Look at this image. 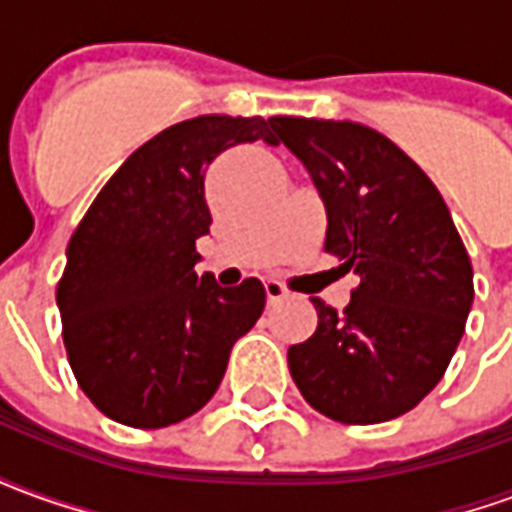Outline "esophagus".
<instances>
[{
  "label": "esophagus",
  "instance_id": "esophagus-1",
  "mask_svg": "<svg viewBox=\"0 0 512 512\" xmlns=\"http://www.w3.org/2000/svg\"><path fill=\"white\" fill-rule=\"evenodd\" d=\"M288 296V290H285V285L282 282H274V279H268L266 282V299L268 304H277V301H282Z\"/></svg>",
  "mask_w": 512,
  "mask_h": 512
}]
</instances>
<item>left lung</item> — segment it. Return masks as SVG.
I'll return each instance as SVG.
<instances>
[{"mask_svg":"<svg viewBox=\"0 0 512 512\" xmlns=\"http://www.w3.org/2000/svg\"><path fill=\"white\" fill-rule=\"evenodd\" d=\"M326 205L323 249L359 274L340 315L312 299L318 329L290 345V376L323 417L376 425L439 384L472 310V260L433 180L351 120L271 117Z\"/></svg>","mask_w":512,"mask_h":512,"instance_id":"8db88e82","label":"left lung"}]
</instances>
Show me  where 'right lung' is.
Listing matches in <instances>:
<instances>
[{"label": "right lung", "mask_w": 512, "mask_h": 512, "mask_svg": "<svg viewBox=\"0 0 512 512\" xmlns=\"http://www.w3.org/2000/svg\"><path fill=\"white\" fill-rule=\"evenodd\" d=\"M271 120L202 115L164 128L126 158L76 227L57 285L62 340L82 392L128 428H167L200 411L266 307L255 277L238 288L197 274L211 233L205 172Z\"/></svg>", "instance_id": "1"}]
</instances>
